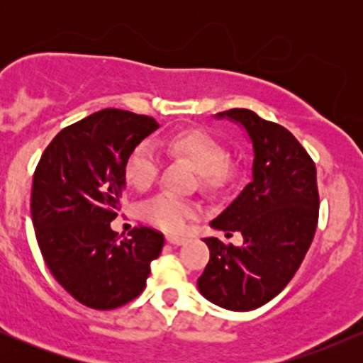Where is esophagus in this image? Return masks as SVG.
<instances>
[{"instance_id": "esophagus-1", "label": "esophagus", "mask_w": 363, "mask_h": 363, "mask_svg": "<svg viewBox=\"0 0 363 363\" xmlns=\"http://www.w3.org/2000/svg\"><path fill=\"white\" fill-rule=\"evenodd\" d=\"M167 242L172 245H182L186 242L184 237H177V235H167Z\"/></svg>"}]
</instances>
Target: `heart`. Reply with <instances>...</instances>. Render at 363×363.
<instances>
[{"label":"heart","mask_w":363,"mask_h":363,"mask_svg":"<svg viewBox=\"0 0 363 363\" xmlns=\"http://www.w3.org/2000/svg\"><path fill=\"white\" fill-rule=\"evenodd\" d=\"M170 155L186 158L198 169L206 187H220L230 176L227 162V150L215 136L203 129H184L174 133L164 141ZM162 169V158L155 145L141 141L133 148L124 164V176L129 186L136 191H148L155 184ZM196 213L193 203L184 201L177 196L164 193L152 198L141 206V215L148 223L167 232L184 230L186 222Z\"/></svg>","instance_id":"b5f03b06"}]
</instances>
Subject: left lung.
<instances>
[{"label": "left lung", "mask_w": 363, "mask_h": 363, "mask_svg": "<svg viewBox=\"0 0 363 363\" xmlns=\"http://www.w3.org/2000/svg\"><path fill=\"white\" fill-rule=\"evenodd\" d=\"M216 118L235 121L247 131L252 181L211 222L225 235L240 232L244 244L203 239L210 261L198 289L223 309L252 311L289 285L309 251L319 218L315 164L289 129L256 112L230 109Z\"/></svg>", "instance_id": "8db88e82"}]
</instances>
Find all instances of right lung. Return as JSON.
Wrapping results in <instances>:
<instances>
[{
    "label": "right lung",
    "mask_w": 363,
    "mask_h": 363,
    "mask_svg": "<svg viewBox=\"0 0 363 363\" xmlns=\"http://www.w3.org/2000/svg\"><path fill=\"white\" fill-rule=\"evenodd\" d=\"M158 123L104 109L61 129L34 172L30 210L37 244L56 281L83 306L109 311L143 291L164 235L133 228L118 242L111 222L121 210L124 164Z\"/></svg>",
    "instance_id": "obj_1"
}]
</instances>
